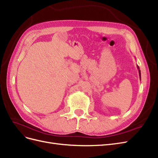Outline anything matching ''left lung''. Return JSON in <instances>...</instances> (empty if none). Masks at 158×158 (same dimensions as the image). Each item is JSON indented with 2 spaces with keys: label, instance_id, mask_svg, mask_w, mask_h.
<instances>
[{
  "label": "left lung",
  "instance_id": "8db88e82",
  "mask_svg": "<svg viewBox=\"0 0 158 158\" xmlns=\"http://www.w3.org/2000/svg\"><path fill=\"white\" fill-rule=\"evenodd\" d=\"M137 69H138V73H139V76H140V79L141 80V73H140V69H139V66H138V65H137Z\"/></svg>",
  "mask_w": 158,
  "mask_h": 158
}]
</instances>
